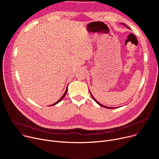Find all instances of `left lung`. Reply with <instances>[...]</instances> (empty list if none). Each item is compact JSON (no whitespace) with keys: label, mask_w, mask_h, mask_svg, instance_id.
Segmentation results:
<instances>
[{"label":"left lung","mask_w":159,"mask_h":159,"mask_svg":"<svg viewBox=\"0 0 159 159\" xmlns=\"http://www.w3.org/2000/svg\"><path fill=\"white\" fill-rule=\"evenodd\" d=\"M122 24H123V25H125V24H124V23H122ZM125 26H126V25H125ZM126 27H127V26H126ZM127 28H128V27H127ZM89 93H90V95H91V96H92V98H93V99H94V101H95V102H96V103H98V104H99V106H101V107H105V108H107V109H112V108H114V107H107V106H104V105H102V104H101V103H100V102H98V101H97V100H96V99H95V98H94V96H93V94H91V93H90V90H89Z\"/></svg>","instance_id":"1"}]
</instances>
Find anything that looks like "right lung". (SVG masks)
I'll return each instance as SVG.
<instances>
[{
    "instance_id": "add662e5",
    "label": "right lung",
    "mask_w": 159,
    "mask_h": 159,
    "mask_svg": "<svg viewBox=\"0 0 159 159\" xmlns=\"http://www.w3.org/2000/svg\"><path fill=\"white\" fill-rule=\"evenodd\" d=\"M67 87H68V86H67ZM66 87V90H65V93H64V94H63V95L61 96V98H60V99L58 101H57L55 103H54V104H52V105H50V106H54V105H55V104H58V102H60V101H61V100L63 99V98L65 96V95H66V93H67V89H68V87Z\"/></svg>"
}]
</instances>
